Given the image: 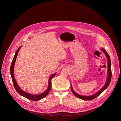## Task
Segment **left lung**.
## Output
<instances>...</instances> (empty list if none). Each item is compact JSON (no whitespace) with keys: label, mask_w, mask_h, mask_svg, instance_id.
<instances>
[{"label":"left lung","mask_w":121,"mask_h":121,"mask_svg":"<svg viewBox=\"0 0 121 121\" xmlns=\"http://www.w3.org/2000/svg\"><path fill=\"white\" fill-rule=\"evenodd\" d=\"M101 50L102 51H103V52L105 54L107 59H108V76H107V81L106 82L105 84V85L104 86L100 89L99 90L97 93H95V94L91 95V96H83V95H79L78 94H77L76 93H75L73 90L72 85H71V91L73 93V94L78 98L82 99H84V100H92L94 99H95V98H96L109 85L110 81H111V77H112V72H111V61H110V56H109V55L108 54V53L107 52V51L105 50V49L104 48H101Z\"/></svg>","instance_id":"left-lung-1"}]
</instances>
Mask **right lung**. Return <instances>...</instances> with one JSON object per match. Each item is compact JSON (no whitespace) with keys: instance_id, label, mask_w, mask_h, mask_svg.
I'll return each instance as SVG.
<instances>
[{"instance_id":"1","label":"right lung","mask_w":121,"mask_h":121,"mask_svg":"<svg viewBox=\"0 0 121 121\" xmlns=\"http://www.w3.org/2000/svg\"><path fill=\"white\" fill-rule=\"evenodd\" d=\"M21 48V46L17 50L15 54V55L14 56V57L13 58V60L12 62L11 67H10V73H11V78L12 79V81H13V83L14 87L16 91L17 92V93H18L21 95H22V96L24 97L25 98H26L32 100L36 101V100H40L42 99H43L44 97L47 96V95H48V93H49V92L50 91L51 88V79L55 76V75L56 74L54 73L50 77V78H49V80H48V89L46 91H45L42 94H40L39 95H31V94H28L27 93L25 92L24 91H23L22 89H21L20 88V87H19V86L17 85V83L16 81L15 78H14V71H13L14 64H15V61H16V59L17 58V56L18 55V52H19V50Z\"/></svg>"}]
</instances>
